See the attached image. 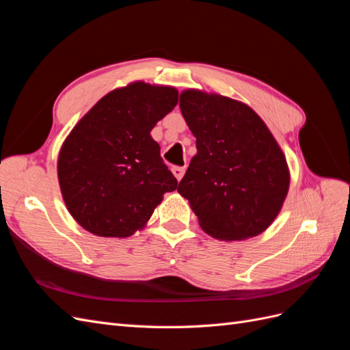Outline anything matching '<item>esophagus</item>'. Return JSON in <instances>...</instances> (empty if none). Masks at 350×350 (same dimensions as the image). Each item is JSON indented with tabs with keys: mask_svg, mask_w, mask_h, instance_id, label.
<instances>
[{
	"mask_svg": "<svg viewBox=\"0 0 350 350\" xmlns=\"http://www.w3.org/2000/svg\"><path fill=\"white\" fill-rule=\"evenodd\" d=\"M172 174H174V176L178 179V181H181L184 174H185V167L175 166V167H172Z\"/></svg>",
	"mask_w": 350,
	"mask_h": 350,
	"instance_id": "34e87169",
	"label": "esophagus"
}]
</instances>
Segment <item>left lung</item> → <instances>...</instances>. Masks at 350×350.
Wrapping results in <instances>:
<instances>
[{
	"label": "left lung",
	"instance_id": "left-lung-1",
	"mask_svg": "<svg viewBox=\"0 0 350 350\" xmlns=\"http://www.w3.org/2000/svg\"><path fill=\"white\" fill-rule=\"evenodd\" d=\"M179 108L196 137L178 193L206 234L220 241L260 235L278 217L291 175L278 142L260 116L239 100L184 90Z\"/></svg>",
	"mask_w": 350,
	"mask_h": 350
}]
</instances>
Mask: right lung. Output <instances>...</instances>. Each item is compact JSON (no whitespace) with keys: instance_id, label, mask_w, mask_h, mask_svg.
Returning <instances> with one entry per match:
<instances>
[{"instance_id":"obj_1","label":"right lung","mask_w":350,"mask_h":350,"mask_svg":"<svg viewBox=\"0 0 350 350\" xmlns=\"http://www.w3.org/2000/svg\"><path fill=\"white\" fill-rule=\"evenodd\" d=\"M178 103V90L134 81L109 92L74 126L58 156L62 198L93 235L126 238L146 226L178 187L150 135Z\"/></svg>"}]
</instances>
